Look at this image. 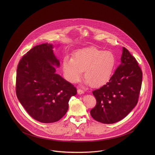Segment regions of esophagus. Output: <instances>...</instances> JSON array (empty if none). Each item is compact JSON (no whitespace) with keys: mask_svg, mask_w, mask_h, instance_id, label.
I'll return each instance as SVG.
<instances>
[{"mask_svg":"<svg viewBox=\"0 0 155 155\" xmlns=\"http://www.w3.org/2000/svg\"><path fill=\"white\" fill-rule=\"evenodd\" d=\"M77 93L78 95H81V94H84V92L83 90H81V89H78L77 91Z\"/></svg>","mask_w":155,"mask_h":155,"instance_id":"esophagus-1","label":"esophagus"}]
</instances>
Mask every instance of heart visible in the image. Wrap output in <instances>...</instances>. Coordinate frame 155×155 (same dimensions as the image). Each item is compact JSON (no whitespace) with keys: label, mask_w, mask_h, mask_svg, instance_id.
<instances>
[{"label":"heart","mask_w":155,"mask_h":155,"mask_svg":"<svg viewBox=\"0 0 155 155\" xmlns=\"http://www.w3.org/2000/svg\"><path fill=\"white\" fill-rule=\"evenodd\" d=\"M116 63L113 52L91 47L75 52L73 58L67 56L63 60L62 66L69 82L80 81L84 71L85 83L92 87H99L110 80Z\"/></svg>","instance_id":"b5f03b06"}]
</instances>
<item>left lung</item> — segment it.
<instances>
[{"label": "left lung", "instance_id": "8db88e82", "mask_svg": "<svg viewBox=\"0 0 155 155\" xmlns=\"http://www.w3.org/2000/svg\"><path fill=\"white\" fill-rule=\"evenodd\" d=\"M142 72L129 51L122 48L121 64L109 82L92 92L96 105L90 113L103 124H113L126 117L138 103Z\"/></svg>", "mask_w": 155, "mask_h": 155}]
</instances>
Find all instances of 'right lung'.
<instances>
[{"label":"right lung","mask_w":155,"mask_h":155,"mask_svg":"<svg viewBox=\"0 0 155 155\" xmlns=\"http://www.w3.org/2000/svg\"><path fill=\"white\" fill-rule=\"evenodd\" d=\"M53 45L35 46L20 60L17 69L16 94L25 110L44 123L59 121L68 109L70 98L77 89L56 71L59 59Z\"/></svg>","instance_id":"1"}]
</instances>
